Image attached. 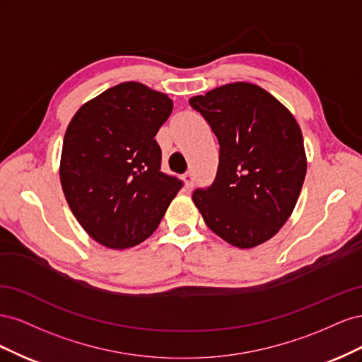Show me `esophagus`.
I'll use <instances>...</instances> for the list:
<instances>
[{
	"instance_id": "34e87169",
	"label": "esophagus",
	"mask_w": 362,
	"mask_h": 362,
	"mask_svg": "<svg viewBox=\"0 0 362 362\" xmlns=\"http://www.w3.org/2000/svg\"><path fill=\"white\" fill-rule=\"evenodd\" d=\"M184 181H185V187L192 189V187H193V182H194V175H193V172H185V173H184Z\"/></svg>"
}]
</instances>
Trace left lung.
<instances>
[{
	"instance_id": "obj_1",
	"label": "left lung",
	"mask_w": 362,
	"mask_h": 362,
	"mask_svg": "<svg viewBox=\"0 0 362 362\" xmlns=\"http://www.w3.org/2000/svg\"><path fill=\"white\" fill-rule=\"evenodd\" d=\"M221 151L213 184L193 192L206 226L229 245L267 242L288 221L302 190V131L275 96L250 83H231L190 98Z\"/></svg>"
}]
</instances>
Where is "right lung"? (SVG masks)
<instances>
[{
	"label": "right lung",
	"mask_w": 362,
	"mask_h": 362,
	"mask_svg": "<svg viewBox=\"0 0 362 362\" xmlns=\"http://www.w3.org/2000/svg\"><path fill=\"white\" fill-rule=\"evenodd\" d=\"M168 95L120 83L75 113L63 140L60 182L76 221L98 243L133 247L160 225L182 181L160 170L156 140Z\"/></svg>",
	"instance_id": "obj_1"
}]
</instances>
